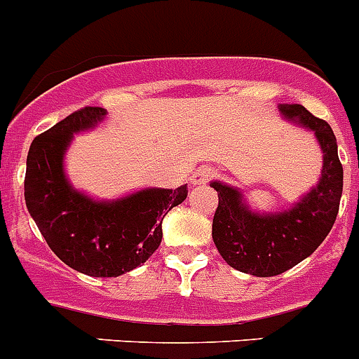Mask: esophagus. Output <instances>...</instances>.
<instances>
[{
  "mask_svg": "<svg viewBox=\"0 0 359 359\" xmlns=\"http://www.w3.org/2000/svg\"><path fill=\"white\" fill-rule=\"evenodd\" d=\"M214 176H216V170H214V168L200 167V168H198V170H196L194 174H192L191 183H192V185H194V187L207 185V183H209Z\"/></svg>",
  "mask_w": 359,
  "mask_h": 359,
  "instance_id": "1",
  "label": "esophagus"
}]
</instances>
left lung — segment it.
Instances as JSON below:
<instances>
[{
    "label": "left lung",
    "instance_id": "obj_1",
    "mask_svg": "<svg viewBox=\"0 0 359 359\" xmlns=\"http://www.w3.org/2000/svg\"><path fill=\"white\" fill-rule=\"evenodd\" d=\"M278 109L287 121L309 128L316 136L323 152L316 185L294 201L290 209L258 212L238 187L210 183L219 198L212 219L217 252L232 269L258 278L289 271L320 247L336 222L343 192V167L330 125L298 103H283Z\"/></svg>",
    "mask_w": 359,
    "mask_h": 359
}]
</instances>
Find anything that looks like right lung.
Returning a JSON list of instances; mask_svg holds the SVG:
<instances>
[{
  "label": "right lung",
  "mask_w": 359,
  "mask_h": 359,
  "mask_svg": "<svg viewBox=\"0 0 359 359\" xmlns=\"http://www.w3.org/2000/svg\"><path fill=\"white\" fill-rule=\"evenodd\" d=\"M101 107H85L34 137L27 156L25 203L39 232L63 263L94 278H118L140 267L163 238L161 222L187 198V185L149 187L118 200H94L74 189L65 154L74 134L97 127Z\"/></svg>",
  "instance_id": "right-lung-1"
}]
</instances>
